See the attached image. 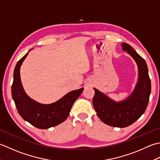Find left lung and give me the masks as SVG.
<instances>
[{
    "label": "left lung",
    "instance_id": "left-lung-1",
    "mask_svg": "<svg viewBox=\"0 0 160 160\" xmlns=\"http://www.w3.org/2000/svg\"><path fill=\"white\" fill-rule=\"evenodd\" d=\"M121 45L123 50L126 51L138 64L139 80L135 89L128 99L122 102H116L94 88L92 103L97 116L103 123L124 128L136 122L145 112L151 92V83L144 58L128 43H123Z\"/></svg>",
    "mask_w": 160,
    "mask_h": 160
}]
</instances>
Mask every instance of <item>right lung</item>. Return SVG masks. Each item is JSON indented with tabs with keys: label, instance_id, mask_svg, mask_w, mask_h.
<instances>
[{
	"label": "right lung",
	"instance_id": "obj_1",
	"mask_svg": "<svg viewBox=\"0 0 160 160\" xmlns=\"http://www.w3.org/2000/svg\"><path fill=\"white\" fill-rule=\"evenodd\" d=\"M28 54L18 61L14 72L12 95L16 109L22 119L38 128L47 129L57 126L69 116L72 106L83 88L72 91L57 102L48 105L32 100L25 94L20 78V68Z\"/></svg>",
	"mask_w": 160,
	"mask_h": 160
}]
</instances>
